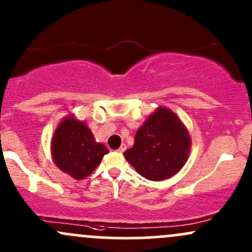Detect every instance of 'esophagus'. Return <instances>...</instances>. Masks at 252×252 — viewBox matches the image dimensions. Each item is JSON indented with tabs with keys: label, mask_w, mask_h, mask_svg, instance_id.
<instances>
[{
	"label": "esophagus",
	"mask_w": 252,
	"mask_h": 252,
	"mask_svg": "<svg viewBox=\"0 0 252 252\" xmlns=\"http://www.w3.org/2000/svg\"><path fill=\"white\" fill-rule=\"evenodd\" d=\"M126 146L124 145V143H122V145H121V147L118 148V152H120V153H123V152L126 151Z\"/></svg>",
	"instance_id": "esophagus-1"
}]
</instances>
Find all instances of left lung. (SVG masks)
<instances>
[{
	"label": "left lung",
	"mask_w": 252,
	"mask_h": 252,
	"mask_svg": "<svg viewBox=\"0 0 252 252\" xmlns=\"http://www.w3.org/2000/svg\"><path fill=\"white\" fill-rule=\"evenodd\" d=\"M190 149L191 137L183 122L172 110L159 106L140 126L134 146L123 156L137 173L159 182L182 170Z\"/></svg>",
	"instance_id": "obj_1"
}]
</instances>
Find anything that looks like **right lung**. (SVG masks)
<instances>
[{
	"instance_id": "1",
	"label": "right lung",
	"mask_w": 252,
	"mask_h": 252,
	"mask_svg": "<svg viewBox=\"0 0 252 252\" xmlns=\"http://www.w3.org/2000/svg\"><path fill=\"white\" fill-rule=\"evenodd\" d=\"M103 143L96 142L85 121L68 115L60 122L51 139V157L62 172L74 179H84L98 167L105 154Z\"/></svg>"
}]
</instances>
